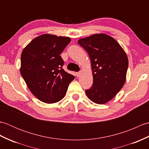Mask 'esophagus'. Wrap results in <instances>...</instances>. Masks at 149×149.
Masks as SVG:
<instances>
[{
  "label": "esophagus",
  "instance_id": "34e87169",
  "mask_svg": "<svg viewBox=\"0 0 149 149\" xmlns=\"http://www.w3.org/2000/svg\"><path fill=\"white\" fill-rule=\"evenodd\" d=\"M81 72H77V73H76V74H76V75H77V77H79V76H80V75H81Z\"/></svg>",
  "mask_w": 149,
  "mask_h": 149
}]
</instances>
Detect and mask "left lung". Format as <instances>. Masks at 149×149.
I'll return each mask as SVG.
<instances>
[{
    "label": "left lung",
    "instance_id": "8db88e82",
    "mask_svg": "<svg viewBox=\"0 0 149 149\" xmlns=\"http://www.w3.org/2000/svg\"><path fill=\"white\" fill-rule=\"evenodd\" d=\"M91 60L93 85L86 90L88 99L103 104L122 89L126 79L128 58L116 41L106 34H95L78 40Z\"/></svg>",
    "mask_w": 149,
    "mask_h": 149
}]
</instances>
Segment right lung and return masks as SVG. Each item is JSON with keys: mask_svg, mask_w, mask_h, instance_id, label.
<instances>
[{"mask_svg": "<svg viewBox=\"0 0 149 149\" xmlns=\"http://www.w3.org/2000/svg\"><path fill=\"white\" fill-rule=\"evenodd\" d=\"M70 41L69 37L44 34L22 51L20 74L31 93L42 102H59L74 79L62 68L64 61L60 56Z\"/></svg>", "mask_w": 149, "mask_h": 149, "instance_id": "right-lung-1", "label": "right lung"}]
</instances>
